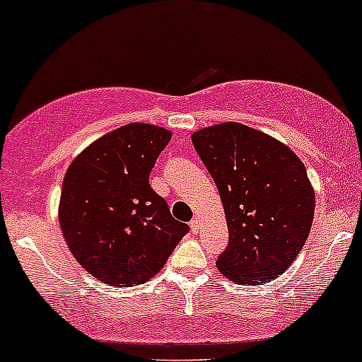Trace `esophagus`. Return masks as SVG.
<instances>
[{
  "instance_id": "1",
  "label": "esophagus",
  "mask_w": 362,
  "mask_h": 362,
  "mask_svg": "<svg viewBox=\"0 0 362 362\" xmlns=\"http://www.w3.org/2000/svg\"><path fill=\"white\" fill-rule=\"evenodd\" d=\"M189 228H192V233H193V235H197L198 229H200V221H198V219H193L192 223H189Z\"/></svg>"
}]
</instances>
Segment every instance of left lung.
Returning a JSON list of instances; mask_svg holds the SVG:
<instances>
[{"label": "left lung", "instance_id": "left-lung-1", "mask_svg": "<svg viewBox=\"0 0 362 362\" xmlns=\"http://www.w3.org/2000/svg\"><path fill=\"white\" fill-rule=\"evenodd\" d=\"M226 214L228 247L217 267L240 285L273 281L304 247L314 192L300 158L271 136L226 122L192 136Z\"/></svg>", "mask_w": 362, "mask_h": 362}]
</instances>
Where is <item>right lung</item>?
Here are the masks:
<instances>
[{"label":"right lung","mask_w":362,"mask_h":362,"mask_svg":"<svg viewBox=\"0 0 362 362\" xmlns=\"http://www.w3.org/2000/svg\"><path fill=\"white\" fill-rule=\"evenodd\" d=\"M169 141L162 127L127 124L96 139L69 167L58 219L74 257L98 281H148L189 231L148 182Z\"/></svg>","instance_id":"right-lung-1"}]
</instances>
